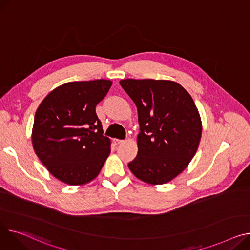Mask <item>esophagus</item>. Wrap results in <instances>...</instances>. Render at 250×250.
I'll return each mask as SVG.
<instances>
[{
    "mask_svg": "<svg viewBox=\"0 0 250 250\" xmlns=\"http://www.w3.org/2000/svg\"><path fill=\"white\" fill-rule=\"evenodd\" d=\"M124 141L123 140H118V139H113V143L115 145H119V144H122Z\"/></svg>",
    "mask_w": 250,
    "mask_h": 250,
    "instance_id": "34e87169",
    "label": "esophagus"
}]
</instances>
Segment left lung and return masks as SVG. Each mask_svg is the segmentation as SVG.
<instances>
[{
    "mask_svg": "<svg viewBox=\"0 0 250 250\" xmlns=\"http://www.w3.org/2000/svg\"><path fill=\"white\" fill-rule=\"evenodd\" d=\"M120 84L137 105L141 129L138 155L128 168L147 184H166L187 168L201 140L193 98L171 80L128 78Z\"/></svg>",
    "mask_w": 250,
    "mask_h": 250,
    "instance_id": "left-lung-1",
    "label": "left lung"
}]
</instances>
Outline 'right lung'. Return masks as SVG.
<instances>
[{
  "label": "right lung",
  "instance_id": "obj_1",
  "mask_svg": "<svg viewBox=\"0 0 250 250\" xmlns=\"http://www.w3.org/2000/svg\"><path fill=\"white\" fill-rule=\"evenodd\" d=\"M111 84L106 79L64 83L36 110L33 148L49 173L65 184L91 182L110 154V140L103 135L95 106Z\"/></svg>",
  "mask_w": 250,
  "mask_h": 250
}]
</instances>
